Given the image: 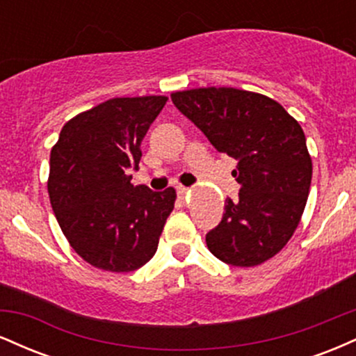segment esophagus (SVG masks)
<instances>
[{
  "instance_id": "obj_1",
  "label": "esophagus",
  "mask_w": 356,
  "mask_h": 356,
  "mask_svg": "<svg viewBox=\"0 0 356 356\" xmlns=\"http://www.w3.org/2000/svg\"><path fill=\"white\" fill-rule=\"evenodd\" d=\"M187 194H189V189H187V187H184V186H179V187H177V195H179V199H186Z\"/></svg>"
}]
</instances>
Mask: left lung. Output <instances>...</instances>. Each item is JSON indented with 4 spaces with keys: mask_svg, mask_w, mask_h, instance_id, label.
Here are the masks:
<instances>
[{
    "mask_svg": "<svg viewBox=\"0 0 356 356\" xmlns=\"http://www.w3.org/2000/svg\"><path fill=\"white\" fill-rule=\"evenodd\" d=\"M214 149L238 161L239 197L206 234L209 251L231 266H257L286 246L300 224L312 157L301 125L276 100L246 90L209 87L170 95Z\"/></svg>",
    "mask_w": 356,
    "mask_h": 356,
    "instance_id": "left-lung-1",
    "label": "left lung"
}]
</instances>
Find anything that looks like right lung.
<instances>
[{"label":"right lung","mask_w":356,"mask_h":356,"mask_svg":"<svg viewBox=\"0 0 356 356\" xmlns=\"http://www.w3.org/2000/svg\"><path fill=\"white\" fill-rule=\"evenodd\" d=\"M167 97L110 99L61 129L50 154L48 194L65 238L92 266L129 273L152 259L174 209V187L134 186L147 130Z\"/></svg>","instance_id":"obj_1"}]
</instances>
